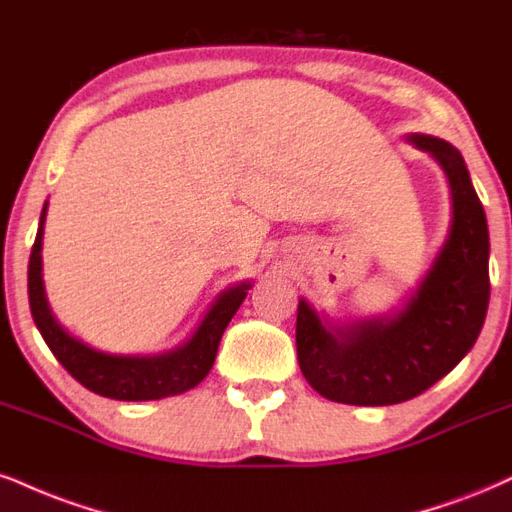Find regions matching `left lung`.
Returning <instances> with one entry per match:
<instances>
[{
  "mask_svg": "<svg viewBox=\"0 0 512 512\" xmlns=\"http://www.w3.org/2000/svg\"><path fill=\"white\" fill-rule=\"evenodd\" d=\"M451 188L453 219L432 269L398 312L329 324L298 303L295 346L307 384L346 405H393L446 377L477 341L489 307V229L465 159L446 140L410 135Z\"/></svg>",
  "mask_w": 512,
  "mask_h": 512,
  "instance_id": "obj_1",
  "label": "left lung"
}]
</instances>
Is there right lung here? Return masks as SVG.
I'll return each mask as SVG.
<instances>
[{
	"mask_svg": "<svg viewBox=\"0 0 512 512\" xmlns=\"http://www.w3.org/2000/svg\"><path fill=\"white\" fill-rule=\"evenodd\" d=\"M45 217L47 202L42 207L38 236H35L28 262V298L35 326L66 372L80 381L85 389L114 400H159L195 389L212 369L224 329L248 295L250 283L243 281L221 293L207 310L195 334L183 346L159 355L102 353V350L85 346L83 341L71 336L52 315V307H49L45 295V283H42Z\"/></svg>",
	"mask_w": 512,
	"mask_h": 512,
	"instance_id": "1",
	"label": "right lung"
}]
</instances>
